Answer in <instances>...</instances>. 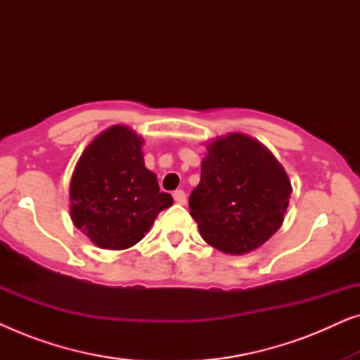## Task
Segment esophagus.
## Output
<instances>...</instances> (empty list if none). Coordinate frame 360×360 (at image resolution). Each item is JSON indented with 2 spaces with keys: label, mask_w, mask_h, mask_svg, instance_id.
I'll list each match as a JSON object with an SVG mask.
<instances>
[{
  "label": "esophagus",
  "mask_w": 360,
  "mask_h": 360,
  "mask_svg": "<svg viewBox=\"0 0 360 360\" xmlns=\"http://www.w3.org/2000/svg\"><path fill=\"white\" fill-rule=\"evenodd\" d=\"M174 200L176 201L179 205H185L186 203V195L184 190H175L174 191Z\"/></svg>",
  "instance_id": "34e87169"
}]
</instances>
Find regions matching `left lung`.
Listing matches in <instances>:
<instances>
[{
  "label": "left lung",
  "instance_id": "8db88e82",
  "mask_svg": "<svg viewBox=\"0 0 360 360\" xmlns=\"http://www.w3.org/2000/svg\"><path fill=\"white\" fill-rule=\"evenodd\" d=\"M290 195L292 185L275 157L252 137L234 132L208 146L190 214L206 243L239 255L277 233Z\"/></svg>",
  "mask_w": 360,
  "mask_h": 360
}]
</instances>
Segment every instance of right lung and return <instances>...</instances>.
I'll list each match as a JSON object with an SVG mask.
<instances>
[{
  "mask_svg": "<svg viewBox=\"0 0 360 360\" xmlns=\"http://www.w3.org/2000/svg\"><path fill=\"white\" fill-rule=\"evenodd\" d=\"M142 137L112 126L83 152L70 181L73 224L98 248L127 249L144 238L174 198L146 169Z\"/></svg>",
  "mask_w": 360,
  "mask_h": 360,
  "instance_id": "add662e5",
  "label": "right lung"
}]
</instances>
